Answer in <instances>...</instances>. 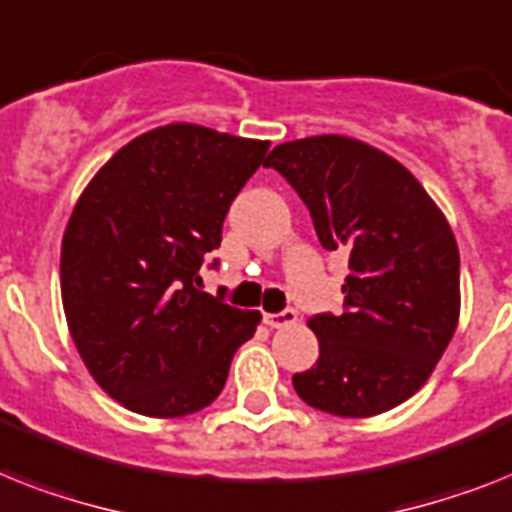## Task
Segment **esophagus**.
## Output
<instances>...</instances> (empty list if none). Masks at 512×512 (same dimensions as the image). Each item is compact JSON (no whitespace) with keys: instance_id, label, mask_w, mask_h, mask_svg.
Segmentation results:
<instances>
[{"instance_id":"1","label":"esophagus","mask_w":512,"mask_h":512,"mask_svg":"<svg viewBox=\"0 0 512 512\" xmlns=\"http://www.w3.org/2000/svg\"><path fill=\"white\" fill-rule=\"evenodd\" d=\"M265 323L270 328H289L297 323V313H294L292 307H286L281 313H265Z\"/></svg>"}]
</instances>
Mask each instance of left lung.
<instances>
[{
  "label": "left lung",
  "mask_w": 512,
  "mask_h": 512,
  "mask_svg": "<svg viewBox=\"0 0 512 512\" xmlns=\"http://www.w3.org/2000/svg\"><path fill=\"white\" fill-rule=\"evenodd\" d=\"M265 165L302 197L323 247L350 255L344 313L307 321L321 355L294 389L342 418L392 410L429 381L458 328L450 223L402 162L352 136L286 141Z\"/></svg>",
  "instance_id": "left-lung-1"
}]
</instances>
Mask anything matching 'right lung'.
Listing matches in <instances>:
<instances>
[{"label": "right lung", "instance_id": "obj_1", "mask_svg": "<svg viewBox=\"0 0 512 512\" xmlns=\"http://www.w3.org/2000/svg\"><path fill=\"white\" fill-rule=\"evenodd\" d=\"M268 147L170 123L120 147L78 197L62 236V307L91 378L128 410L197 413L255 334L263 315L202 292L199 268Z\"/></svg>", "mask_w": 512, "mask_h": 512}]
</instances>
